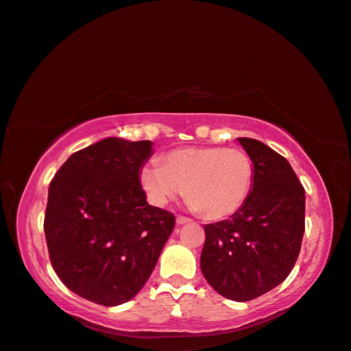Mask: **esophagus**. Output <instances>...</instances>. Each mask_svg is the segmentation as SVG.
Returning <instances> with one entry per match:
<instances>
[{
    "label": "esophagus",
    "mask_w": 351,
    "mask_h": 351,
    "mask_svg": "<svg viewBox=\"0 0 351 351\" xmlns=\"http://www.w3.org/2000/svg\"><path fill=\"white\" fill-rule=\"evenodd\" d=\"M192 221L189 218H184V216H178L176 218V224L178 226H184V224H191Z\"/></svg>",
    "instance_id": "34e87169"
}]
</instances>
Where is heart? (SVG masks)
<instances>
[{
  "label": "heart",
  "instance_id": "obj_1",
  "mask_svg": "<svg viewBox=\"0 0 351 351\" xmlns=\"http://www.w3.org/2000/svg\"><path fill=\"white\" fill-rule=\"evenodd\" d=\"M254 165L239 147L189 146L169 151L140 170L143 191L154 206L184 194L189 210L223 219L239 211L253 189Z\"/></svg>",
  "mask_w": 351,
  "mask_h": 351
}]
</instances>
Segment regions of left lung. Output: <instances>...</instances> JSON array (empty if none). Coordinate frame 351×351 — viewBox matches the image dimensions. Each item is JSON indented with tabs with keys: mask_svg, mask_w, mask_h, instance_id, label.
Segmentation results:
<instances>
[{
	"mask_svg": "<svg viewBox=\"0 0 351 351\" xmlns=\"http://www.w3.org/2000/svg\"><path fill=\"white\" fill-rule=\"evenodd\" d=\"M254 165L248 200L229 219L205 227L202 274L237 302L278 286L298 261L305 229V191L289 162L264 143L239 138Z\"/></svg>",
	"mask_w": 351,
	"mask_h": 351,
	"instance_id": "obj_1",
	"label": "left lung"
}]
</instances>
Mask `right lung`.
<instances>
[{
    "mask_svg": "<svg viewBox=\"0 0 351 351\" xmlns=\"http://www.w3.org/2000/svg\"><path fill=\"white\" fill-rule=\"evenodd\" d=\"M152 141L110 136L68 157L49 186L44 232L52 267L73 293L116 307L154 270L175 216L146 202L140 170Z\"/></svg>",
    "mask_w": 351,
    "mask_h": 351,
    "instance_id": "1",
    "label": "right lung"
}]
</instances>
